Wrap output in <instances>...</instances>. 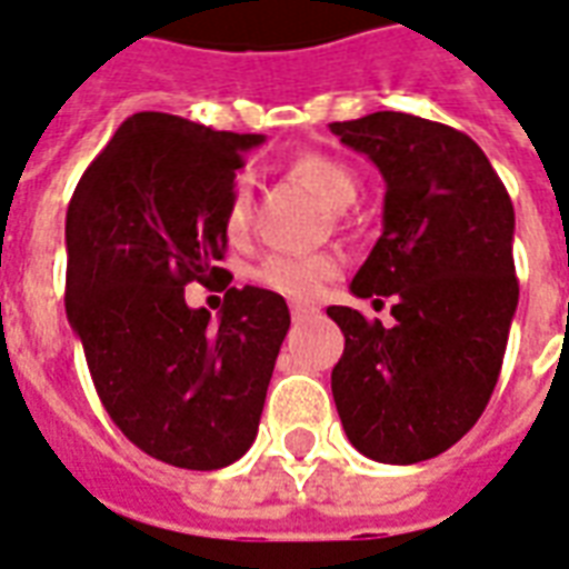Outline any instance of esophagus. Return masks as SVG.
<instances>
[{
	"instance_id": "esophagus-1",
	"label": "esophagus",
	"mask_w": 569,
	"mask_h": 569,
	"mask_svg": "<svg viewBox=\"0 0 569 569\" xmlns=\"http://www.w3.org/2000/svg\"><path fill=\"white\" fill-rule=\"evenodd\" d=\"M318 309L316 306H303V303H293L291 306V316H293V321H306V318L309 316H316Z\"/></svg>"
}]
</instances>
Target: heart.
I'll use <instances>...</instances> for the list:
<instances>
[{"mask_svg":"<svg viewBox=\"0 0 569 569\" xmlns=\"http://www.w3.org/2000/svg\"><path fill=\"white\" fill-rule=\"evenodd\" d=\"M291 177H297L303 187L312 189L318 199L333 211L352 204L358 196L356 171L346 168L340 159H330L321 152H306L300 159H293ZM248 220H251V187L244 177H239L229 189L227 213H223L227 236H232V239L244 236ZM337 269H340V263L330 253H269L263 263L257 266L253 276L269 291L284 293L291 300H312L325 291V284L337 276Z\"/></svg>","mask_w":569,"mask_h":569,"instance_id":"obj_1","label":"heart"}]
</instances>
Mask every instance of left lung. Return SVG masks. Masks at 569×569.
Returning a JSON list of instances; mask_svg holds the SVG:
<instances>
[{"label": "left lung", "instance_id": "8db88e82", "mask_svg": "<svg viewBox=\"0 0 569 569\" xmlns=\"http://www.w3.org/2000/svg\"><path fill=\"white\" fill-rule=\"evenodd\" d=\"M330 131L386 180L382 236L352 293L395 303L392 328L330 306L346 337L330 389L358 453L410 466L457 445L493 395L518 309L515 208L481 147L450 124L386 110Z\"/></svg>", "mask_w": 569, "mask_h": 569}]
</instances>
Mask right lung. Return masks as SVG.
<instances>
[{"label":"right lung","instance_id":"add662e5","mask_svg":"<svg viewBox=\"0 0 569 569\" xmlns=\"http://www.w3.org/2000/svg\"><path fill=\"white\" fill-rule=\"evenodd\" d=\"M263 134L134 112L79 180L67 208V318L100 401L122 435L177 469L211 471L257 438L284 297L229 288L220 321L189 309V281L229 284V189Z\"/></svg>","mask_w":569,"mask_h":569}]
</instances>
